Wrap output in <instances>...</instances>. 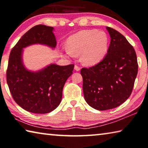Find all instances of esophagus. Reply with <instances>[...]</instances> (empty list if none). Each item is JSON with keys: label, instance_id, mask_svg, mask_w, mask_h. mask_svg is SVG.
Here are the masks:
<instances>
[{"label": "esophagus", "instance_id": "34e87169", "mask_svg": "<svg viewBox=\"0 0 148 148\" xmlns=\"http://www.w3.org/2000/svg\"><path fill=\"white\" fill-rule=\"evenodd\" d=\"M74 68H75V69L77 71H80V69H80V67L78 66V65H75Z\"/></svg>", "mask_w": 148, "mask_h": 148}]
</instances>
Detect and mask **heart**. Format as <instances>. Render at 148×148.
Returning a JSON list of instances; mask_svg holds the SVG:
<instances>
[{
	"label": "heart",
	"instance_id": "b5f03b06",
	"mask_svg": "<svg viewBox=\"0 0 148 148\" xmlns=\"http://www.w3.org/2000/svg\"><path fill=\"white\" fill-rule=\"evenodd\" d=\"M109 42L108 36L103 31L82 30L67 39L66 47L70 55H81V61L84 65H94L100 62L107 54Z\"/></svg>",
	"mask_w": 148,
	"mask_h": 148
}]
</instances>
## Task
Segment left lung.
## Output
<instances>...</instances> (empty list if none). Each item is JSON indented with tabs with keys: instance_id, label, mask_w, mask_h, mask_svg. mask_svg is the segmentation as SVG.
I'll return each mask as SVG.
<instances>
[{
	"instance_id": "8db88e82",
	"label": "left lung",
	"mask_w": 148,
	"mask_h": 148,
	"mask_svg": "<svg viewBox=\"0 0 148 148\" xmlns=\"http://www.w3.org/2000/svg\"><path fill=\"white\" fill-rule=\"evenodd\" d=\"M106 29L111 37L107 54L98 64L81 70L85 101L100 111L117 108L129 98L138 68L132 46L117 31Z\"/></svg>"
}]
</instances>
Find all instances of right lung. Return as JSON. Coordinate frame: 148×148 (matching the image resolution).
Masks as SVG:
<instances>
[{"mask_svg": "<svg viewBox=\"0 0 148 148\" xmlns=\"http://www.w3.org/2000/svg\"><path fill=\"white\" fill-rule=\"evenodd\" d=\"M52 27L34 26L21 37L10 54L6 81L14 101L29 112L43 114L61 102L63 88L73 73V64H51L38 71L27 70L22 62L23 48L33 44L56 46Z\"/></svg>", "mask_w": 148, "mask_h": 148, "instance_id": "1", "label": "right lung"}]
</instances>
